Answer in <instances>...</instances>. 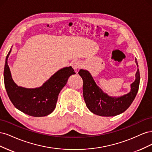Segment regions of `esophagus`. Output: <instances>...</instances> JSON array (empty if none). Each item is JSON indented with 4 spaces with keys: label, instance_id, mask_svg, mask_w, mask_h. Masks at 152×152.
Here are the masks:
<instances>
[{
    "label": "esophagus",
    "instance_id": "esophagus-1",
    "mask_svg": "<svg viewBox=\"0 0 152 152\" xmlns=\"http://www.w3.org/2000/svg\"><path fill=\"white\" fill-rule=\"evenodd\" d=\"M72 66L73 67V68L74 69V70H77L78 68H80L81 66V63L80 61H77V60H75L72 61Z\"/></svg>",
    "mask_w": 152,
    "mask_h": 152
}]
</instances>
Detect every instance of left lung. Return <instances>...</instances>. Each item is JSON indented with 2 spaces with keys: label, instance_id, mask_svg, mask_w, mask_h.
Returning a JSON list of instances; mask_svg holds the SVG:
<instances>
[{
  "label": "left lung",
  "instance_id": "1",
  "mask_svg": "<svg viewBox=\"0 0 152 152\" xmlns=\"http://www.w3.org/2000/svg\"><path fill=\"white\" fill-rule=\"evenodd\" d=\"M136 60L137 66L138 64ZM79 75L83 80V96L86 106L94 114L103 117H112L125 112L130 107L138 91L140 75L139 69L136 79L131 84L129 93L119 97L110 96L97 86L89 71L81 69Z\"/></svg>",
  "mask_w": 152,
  "mask_h": 152
}]
</instances>
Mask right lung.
Listing matches in <instances>:
<instances>
[{
  "mask_svg": "<svg viewBox=\"0 0 152 152\" xmlns=\"http://www.w3.org/2000/svg\"><path fill=\"white\" fill-rule=\"evenodd\" d=\"M6 58L4 71V84L7 95L15 107L32 117H44L51 113L56 108L59 93L66 84L68 78L75 74L72 66L60 69L50 77L42 86L25 88L18 86L12 79L7 59Z\"/></svg>",
  "mask_w": 152,
  "mask_h": 152,
  "instance_id": "add662e5",
  "label": "right lung"
}]
</instances>
